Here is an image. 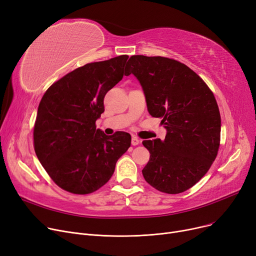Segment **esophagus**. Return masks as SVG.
<instances>
[{
  "instance_id": "esophagus-1",
  "label": "esophagus",
  "mask_w": 256,
  "mask_h": 256,
  "mask_svg": "<svg viewBox=\"0 0 256 256\" xmlns=\"http://www.w3.org/2000/svg\"><path fill=\"white\" fill-rule=\"evenodd\" d=\"M139 143H140V140H139L137 137H132V144L134 146L138 145Z\"/></svg>"
}]
</instances>
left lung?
<instances>
[{
  "label": "left lung",
  "mask_w": 256,
  "mask_h": 256,
  "mask_svg": "<svg viewBox=\"0 0 256 256\" xmlns=\"http://www.w3.org/2000/svg\"><path fill=\"white\" fill-rule=\"evenodd\" d=\"M126 68L139 80L150 114L162 119L167 130L163 141L142 142L150 152L143 176L160 192H184L217 156L221 117L216 98L202 78L176 60L136 55Z\"/></svg>",
  "instance_id": "left-lung-1"
}]
</instances>
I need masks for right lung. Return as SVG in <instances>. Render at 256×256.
Here are the masks:
<instances>
[{
  "label": "right lung",
  "instance_id": "right-lung-1",
  "mask_svg": "<svg viewBox=\"0 0 256 256\" xmlns=\"http://www.w3.org/2000/svg\"><path fill=\"white\" fill-rule=\"evenodd\" d=\"M128 56L88 63L67 74L44 93L34 126L36 156L63 190L85 195L113 176L118 158L130 146V135L112 136L96 128L106 93L128 76Z\"/></svg>",
  "mask_w": 256,
  "mask_h": 256
}]
</instances>
